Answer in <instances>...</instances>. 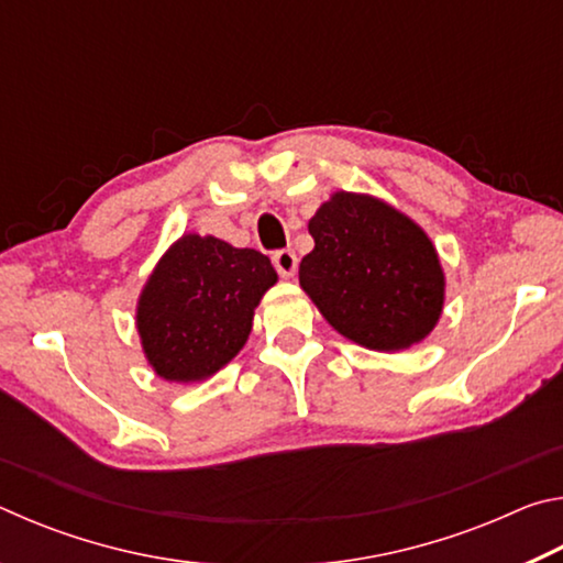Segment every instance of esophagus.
<instances>
[{"label": "esophagus", "mask_w": 563, "mask_h": 563, "mask_svg": "<svg viewBox=\"0 0 563 563\" xmlns=\"http://www.w3.org/2000/svg\"><path fill=\"white\" fill-rule=\"evenodd\" d=\"M273 265L283 278H292L295 271H298V255H295L290 247H285V251H278L273 255Z\"/></svg>", "instance_id": "esophagus-1"}]
</instances>
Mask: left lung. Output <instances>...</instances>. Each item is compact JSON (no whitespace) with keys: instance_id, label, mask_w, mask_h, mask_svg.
Listing matches in <instances>:
<instances>
[{"instance_id":"8db88e82","label":"left lung","mask_w":563,"mask_h":563,"mask_svg":"<svg viewBox=\"0 0 563 563\" xmlns=\"http://www.w3.org/2000/svg\"><path fill=\"white\" fill-rule=\"evenodd\" d=\"M308 231L300 288L342 338L377 352L422 342L444 308V271L430 235L395 206L335 190Z\"/></svg>"}]
</instances>
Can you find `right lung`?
<instances>
[{"label":"right lung","instance_id":"obj_1","mask_svg":"<svg viewBox=\"0 0 563 563\" xmlns=\"http://www.w3.org/2000/svg\"><path fill=\"white\" fill-rule=\"evenodd\" d=\"M278 283L268 255L184 233L161 255L136 305L148 365L168 383H203L243 350L263 295Z\"/></svg>","mask_w":563,"mask_h":563}]
</instances>
